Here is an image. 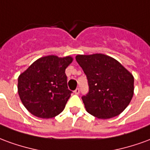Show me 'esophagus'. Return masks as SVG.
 I'll use <instances>...</instances> for the list:
<instances>
[{"instance_id":"34e87169","label":"esophagus","mask_w":150,"mask_h":150,"mask_svg":"<svg viewBox=\"0 0 150 150\" xmlns=\"http://www.w3.org/2000/svg\"><path fill=\"white\" fill-rule=\"evenodd\" d=\"M79 91H80V90H79V88H76L75 91H74V92H75V94L79 95Z\"/></svg>"}]
</instances>
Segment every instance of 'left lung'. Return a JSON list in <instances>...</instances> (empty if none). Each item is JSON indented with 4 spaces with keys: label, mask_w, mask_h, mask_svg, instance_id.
<instances>
[{
    "label": "left lung",
    "mask_w": 150,
    "mask_h": 150,
    "mask_svg": "<svg viewBox=\"0 0 150 150\" xmlns=\"http://www.w3.org/2000/svg\"><path fill=\"white\" fill-rule=\"evenodd\" d=\"M75 59L88 80L89 91L82 97L86 111L99 119L120 115L133 96V75L104 54H78Z\"/></svg>",
    "instance_id": "8db88e82"
}]
</instances>
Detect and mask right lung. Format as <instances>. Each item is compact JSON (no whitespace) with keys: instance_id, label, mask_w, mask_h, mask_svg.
<instances>
[{"instance_id":"right-lung-1","label":"right lung","mask_w":150,"mask_h":150,"mask_svg":"<svg viewBox=\"0 0 150 150\" xmlns=\"http://www.w3.org/2000/svg\"><path fill=\"white\" fill-rule=\"evenodd\" d=\"M72 61L71 56H44L19 75L18 95L31 114L50 119L63 111L72 92L67 88L65 74Z\"/></svg>"}]
</instances>
